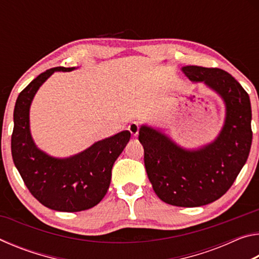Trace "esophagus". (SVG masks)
<instances>
[{"mask_svg":"<svg viewBox=\"0 0 259 259\" xmlns=\"http://www.w3.org/2000/svg\"><path fill=\"white\" fill-rule=\"evenodd\" d=\"M128 130L130 131V134L133 136H137L138 133H139V124L137 123V122H133V123H130L129 126H128Z\"/></svg>","mask_w":259,"mask_h":259,"instance_id":"1","label":"esophagus"}]
</instances>
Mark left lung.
Listing matches in <instances>:
<instances>
[{"mask_svg": "<svg viewBox=\"0 0 259 259\" xmlns=\"http://www.w3.org/2000/svg\"><path fill=\"white\" fill-rule=\"evenodd\" d=\"M182 71L224 100L226 116L221 134L209 145L191 151L147 125L140 126L138 139L156 195L168 204L192 208L224 195L247 162L252 142L251 105L247 91L221 68L185 66Z\"/></svg>", "mask_w": 259, "mask_h": 259, "instance_id": "obj_1", "label": "left lung"}]
</instances>
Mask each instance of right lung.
Masks as SVG:
<instances>
[{
    "mask_svg": "<svg viewBox=\"0 0 259 259\" xmlns=\"http://www.w3.org/2000/svg\"><path fill=\"white\" fill-rule=\"evenodd\" d=\"M41 73L19 94L14 111L11 153L16 168L32 195L47 208L76 212L95 207L103 200L111 184L112 168L130 139L128 130L95 143L76 155L57 159L35 145L29 130V107L43 82L57 71Z\"/></svg>",
    "mask_w": 259,
    "mask_h": 259,
    "instance_id": "right-lung-1",
    "label": "right lung"
}]
</instances>
